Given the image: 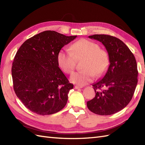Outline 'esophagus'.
Returning <instances> with one entry per match:
<instances>
[{"mask_svg":"<svg viewBox=\"0 0 145 145\" xmlns=\"http://www.w3.org/2000/svg\"><path fill=\"white\" fill-rule=\"evenodd\" d=\"M82 86H75L74 88L75 89H80V88H82Z\"/></svg>","mask_w":145,"mask_h":145,"instance_id":"esophagus-1","label":"esophagus"}]
</instances>
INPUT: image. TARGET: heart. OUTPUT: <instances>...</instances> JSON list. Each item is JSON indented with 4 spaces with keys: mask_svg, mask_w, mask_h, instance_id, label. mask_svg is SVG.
Wrapping results in <instances>:
<instances>
[{
    "mask_svg": "<svg viewBox=\"0 0 145 145\" xmlns=\"http://www.w3.org/2000/svg\"><path fill=\"white\" fill-rule=\"evenodd\" d=\"M84 57L81 71L73 73L70 78L71 82L80 86L91 82L95 75L101 76L109 65V57L106 52L100 48L97 43L85 39L74 43L70 50L63 48L58 52L57 62L62 71L72 73L75 69L76 60Z\"/></svg>",
    "mask_w": 145,
    "mask_h": 145,
    "instance_id": "heart-1",
    "label": "heart"
}]
</instances>
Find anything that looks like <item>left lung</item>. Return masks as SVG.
<instances>
[{
    "label": "left lung",
    "mask_w": 145,
    "mask_h": 145,
    "mask_svg": "<svg viewBox=\"0 0 145 145\" xmlns=\"http://www.w3.org/2000/svg\"><path fill=\"white\" fill-rule=\"evenodd\" d=\"M88 37L104 45L110 64L103 78L92 84L95 95L87 102V106L95 114H113L125 108L134 94L138 82L135 58L127 45L116 37L104 34Z\"/></svg>",
    "instance_id": "8db88e82"
}]
</instances>
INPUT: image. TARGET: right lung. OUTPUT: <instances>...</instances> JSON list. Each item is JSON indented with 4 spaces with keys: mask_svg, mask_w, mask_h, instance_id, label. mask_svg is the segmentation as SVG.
<instances>
[{
    "mask_svg": "<svg viewBox=\"0 0 145 145\" xmlns=\"http://www.w3.org/2000/svg\"><path fill=\"white\" fill-rule=\"evenodd\" d=\"M76 37L46 31L25 41L18 50L12 68L14 91L33 113L52 114L65 106L73 84L59 69L57 55Z\"/></svg>",
    "mask_w": 145,
    "mask_h": 145,
    "instance_id": "right-lung-1",
    "label": "right lung"
}]
</instances>
